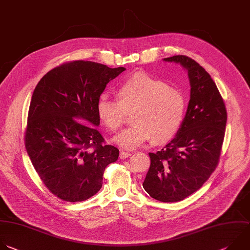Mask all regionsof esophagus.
<instances>
[{
  "mask_svg": "<svg viewBox=\"0 0 250 250\" xmlns=\"http://www.w3.org/2000/svg\"><path fill=\"white\" fill-rule=\"evenodd\" d=\"M131 154L129 152H125V151H121L120 152V158L121 159H125L127 157H129Z\"/></svg>",
  "mask_w": 250,
  "mask_h": 250,
  "instance_id": "34e87169",
  "label": "esophagus"
}]
</instances>
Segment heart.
Here are the masks:
<instances>
[{"mask_svg":"<svg viewBox=\"0 0 250 250\" xmlns=\"http://www.w3.org/2000/svg\"><path fill=\"white\" fill-rule=\"evenodd\" d=\"M118 100L101 95L97 116L109 131H117L126 115L132 126L119 133L114 142L125 149H134L152 138L154 144L172 140L179 132L186 112V98L181 90L146 72L137 71L124 78L116 89Z\"/></svg>","mask_w":250,"mask_h":250,"instance_id":"1","label":"heart"}]
</instances>
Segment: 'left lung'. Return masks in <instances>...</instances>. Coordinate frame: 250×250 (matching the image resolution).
<instances>
[{
    "instance_id": "8db88e82",
    "label": "left lung",
    "mask_w": 250,
    "mask_h": 250,
    "mask_svg": "<svg viewBox=\"0 0 250 250\" xmlns=\"http://www.w3.org/2000/svg\"><path fill=\"white\" fill-rule=\"evenodd\" d=\"M164 61L188 69L190 100L176 137L161 151L149 153L143 188L156 200L177 202L198 190L217 168L228 115L214 80L197 62L184 55Z\"/></svg>"
}]
</instances>
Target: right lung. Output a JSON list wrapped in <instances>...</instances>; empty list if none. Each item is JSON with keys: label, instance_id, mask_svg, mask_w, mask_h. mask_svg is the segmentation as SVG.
<instances>
[{"label": "right lung", "instance_id": "add662e5", "mask_svg": "<svg viewBox=\"0 0 250 250\" xmlns=\"http://www.w3.org/2000/svg\"><path fill=\"white\" fill-rule=\"evenodd\" d=\"M125 70L89 61H70L48 71L36 85L24 143L44 186L67 202L84 201L102 188L119 149L96 126L97 102L107 83Z\"/></svg>", "mask_w": 250, "mask_h": 250}]
</instances>
